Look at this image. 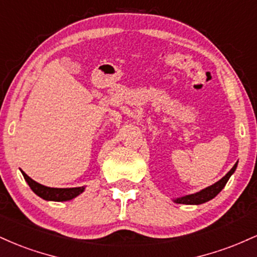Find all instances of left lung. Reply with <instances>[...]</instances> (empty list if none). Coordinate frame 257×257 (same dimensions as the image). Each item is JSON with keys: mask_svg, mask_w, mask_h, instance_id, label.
I'll return each instance as SVG.
<instances>
[{"mask_svg": "<svg viewBox=\"0 0 257 257\" xmlns=\"http://www.w3.org/2000/svg\"><path fill=\"white\" fill-rule=\"evenodd\" d=\"M235 168H237V163H235L232 169L229 170V172L227 173L222 179L219 180L216 184L209 186V187L204 188V190H202L200 192H197L194 194H190V196L181 197V198L175 199V203H178V204H202V203H205L208 202V200L213 199L214 197H216L217 194L221 192V190L225 187L227 181H228V179L231 178L232 174L234 173Z\"/></svg>", "mask_w": 257, "mask_h": 257, "instance_id": "1", "label": "left lung"}]
</instances>
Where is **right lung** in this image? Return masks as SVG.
<instances>
[{
  "label": "right lung",
  "mask_w": 257,
  "mask_h": 257,
  "mask_svg": "<svg viewBox=\"0 0 257 257\" xmlns=\"http://www.w3.org/2000/svg\"><path fill=\"white\" fill-rule=\"evenodd\" d=\"M24 175V179L26 180L29 186L35 193L37 194L41 198L46 200H54V202H64V200H70L78 194H81L84 191V187H73V188H53L47 187L38 182L34 181L31 178H29L24 172H22Z\"/></svg>",
  "instance_id": "add662e5"
}]
</instances>
